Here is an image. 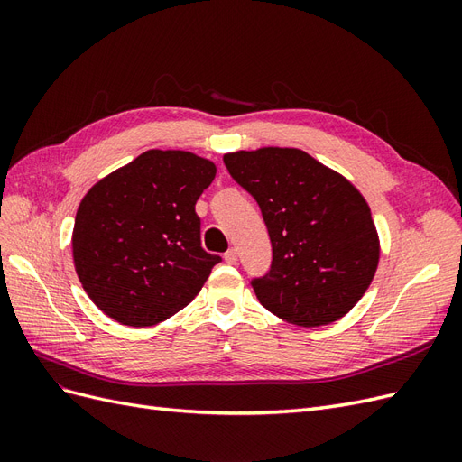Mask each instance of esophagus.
Segmentation results:
<instances>
[{"mask_svg": "<svg viewBox=\"0 0 462 462\" xmlns=\"http://www.w3.org/2000/svg\"><path fill=\"white\" fill-rule=\"evenodd\" d=\"M226 262H229V263H235L236 262V250L235 248H229L227 253H226Z\"/></svg>", "mask_w": 462, "mask_h": 462, "instance_id": "1", "label": "esophagus"}]
</instances>
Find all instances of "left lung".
Wrapping results in <instances>:
<instances>
[{
	"label": "left lung",
	"instance_id": "8db88e82",
	"mask_svg": "<svg viewBox=\"0 0 462 462\" xmlns=\"http://www.w3.org/2000/svg\"><path fill=\"white\" fill-rule=\"evenodd\" d=\"M256 199L272 241V270L253 287L263 309L300 328L341 319L368 291L380 236L360 190L299 148L223 156Z\"/></svg>",
	"mask_w": 462,
	"mask_h": 462
}]
</instances>
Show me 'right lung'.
I'll return each mask as SVG.
<instances>
[{
    "instance_id": "right-lung-1",
    "label": "right lung",
    "mask_w": 462,
    "mask_h": 462,
    "mask_svg": "<svg viewBox=\"0 0 462 462\" xmlns=\"http://www.w3.org/2000/svg\"><path fill=\"white\" fill-rule=\"evenodd\" d=\"M212 160L148 150L85 194L73 227L82 289L111 319L150 328L199 295L219 256L200 245L194 204L212 185Z\"/></svg>"
}]
</instances>
